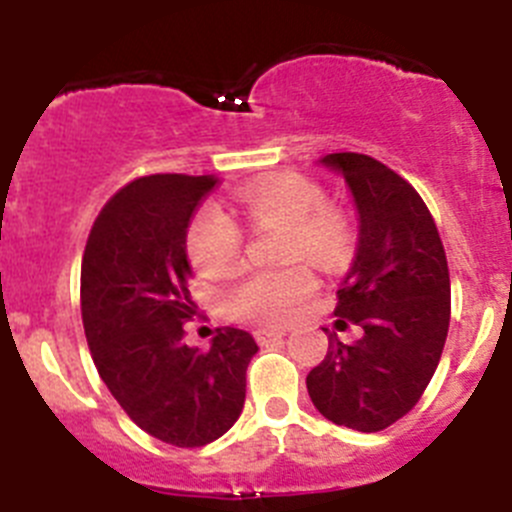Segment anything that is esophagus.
<instances>
[{
    "instance_id": "obj_1",
    "label": "esophagus",
    "mask_w": 512,
    "mask_h": 512,
    "mask_svg": "<svg viewBox=\"0 0 512 512\" xmlns=\"http://www.w3.org/2000/svg\"><path fill=\"white\" fill-rule=\"evenodd\" d=\"M253 336H256V341H259V343H269V341H274V338L287 336V330H282V328H259L256 333H253Z\"/></svg>"
}]
</instances>
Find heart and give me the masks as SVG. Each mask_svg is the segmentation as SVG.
Segmentation results:
<instances>
[{
  "mask_svg": "<svg viewBox=\"0 0 512 512\" xmlns=\"http://www.w3.org/2000/svg\"><path fill=\"white\" fill-rule=\"evenodd\" d=\"M253 225L287 228V259H307L328 266L346 253L348 228L336 210L325 205L318 184L302 174H271L246 184L238 194ZM243 235L233 217L207 202L194 212L187 228V256L194 269L210 277L225 274L241 259ZM315 279L305 269L248 271L225 295L230 315L251 323H282L312 295Z\"/></svg>",
  "mask_w": 512,
  "mask_h": 512,
  "instance_id": "b5f03b06",
  "label": "heart"
}]
</instances>
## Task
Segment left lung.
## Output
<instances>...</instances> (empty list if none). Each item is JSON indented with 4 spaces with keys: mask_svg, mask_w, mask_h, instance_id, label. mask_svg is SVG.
<instances>
[{
    "mask_svg": "<svg viewBox=\"0 0 512 512\" xmlns=\"http://www.w3.org/2000/svg\"><path fill=\"white\" fill-rule=\"evenodd\" d=\"M320 164L354 197L359 241L336 323L364 333L356 343L328 338L307 392L336 425L377 433L415 408L436 372L451 318L449 264L431 212L402 176L364 153H328Z\"/></svg>",
    "mask_w": 512,
    "mask_h": 512,
    "instance_id": "1",
    "label": "left lung"
}]
</instances>
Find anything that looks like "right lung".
<instances>
[{
	"mask_svg": "<svg viewBox=\"0 0 512 512\" xmlns=\"http://www.w3.org/2000/svg\"><path fill=\"white\" fill-rule=\"evenodd\" d=\"M215 176L153 174L102 207L81 261V320L99 377L138 428L197 449L230 431L246 402L251 333L220 328L210 351L184 343L187 228Z\"/></svg>",
	"mask_w": 512,
	"mask_h": 512,
	"instance_id": "obj_1",
	"label": "right lung"
}]
</instances>
